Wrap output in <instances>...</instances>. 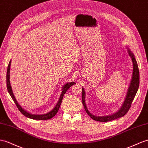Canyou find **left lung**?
<instances>
[{"instance_id":"obj_1","label":"left lung","mask_w":148,"mask_h":148,"mask_svg":"<svg viewBox=\"0 0 148 148\" xmlns=\"http://www.w3.org/2000/svg\"><path fill=\"white\" fill-rule=\"evenodd\" d=\"M126 47L127 49L129 56H130L131 58L132 65H133L132 66L133 69H132V77L130 83V86H129L127 93H126V97H125L123 103L118 111H117L116 112L112 114L111 115H108V116H97L92 114L90 113V111L88 110V107H87L86 106V100H85L86 91L84 88H82V104L84 106V108L85 109V111L87 112V114H88L94 120L99 121V122H108V121L114 120L117 118H119V117L124 116L127 112L129 109H130L132 104V102L133 101L136 93H137V91L139 88V69L138 66V63H137V61H136L133 53L132 52V51L127 46H126Z\"/></svg>"}]
</instances>
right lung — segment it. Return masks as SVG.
<instances>
[{
	"mask_svg": "<svg viewBox=\"0 0 148 148\" xmlns=\"http://www.w3.org/2000/svg\"><path fill=\"white\" fill-rule=\"evenodd\" d=\"M10 64H11V60H10V62L9 63L8 67H7V76H6L7 88V90H8V92L10 94V96H11V97H12V99H13L15 104H16L17 108L18 109V110H19L22 114L24 115L25 117H29V118H30V119H35V120H47V119H51V118H52V117H54L59 111V109L60 108V104H61L64 95L66 92L67 89H69L71 86L75 84V82H67L66 84H64V86L62 87V92H61V94H60L58 103H57L56 105L55 106V107L53 108L51 111L48 112L47 113H45V114H34L30 113L28 111L25 110L24 108H22L21 106L18 103L17 101L16 100V97H15V96L14 95L12 87H11L10 82Z\"/></svg>",
	"mask_w": 148,
	"mask_h": 148,
	"instance_id": "add662e5",
	"label": "right lung"
}]
</instances>
